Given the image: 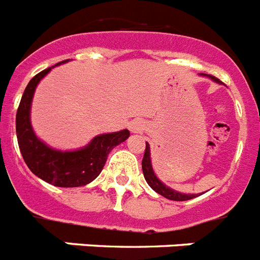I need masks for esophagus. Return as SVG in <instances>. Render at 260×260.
Returning <instances> with one entry per match:
<instances>
[{
    "label": "esophagus",
    "instance_id": "1",
    "mask_svg": "<svg viewBox=\"0 0 260 260\" xmlns=\"http://www.w3.org/2000/svg\"><path fill=\"white\" fill-rule=\"evenodd\" d=\"M128 128H130V132L134 133V134L143 133V130H145V123L142 121H139V119H137V121H133L132 123H130Z\"/></svg>",
    "mask_w": 260,
    "mask_h": 260
}]
</instances>
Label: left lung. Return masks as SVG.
I'll return each instance as SVG.
<instances>
[{
	"label": "left lung",
	"instance_id": "obj_1",
	"mask_svg": "<svg viewBox=\"0 0 260 260\" xmlns=\"http://www.w3.org/2000/svg\"><path fill=\"white\" fill-rule=\"evenodd\" d=\"M203 76L209 77L210 80H213L214 83L221 84L217 77L210 76V75H205V73H201ZM142 170H143V176H145L146 181L152 189L156 192V193L161 194L163 197L168 200H174V201H187V200L194 199V197L200 196V194H192V193H181V192H177V190L172 189L168 185L163 183L161 180H159V177L155 175L154 168H152L151 164V152H150V145L146 142V150L145 155H143V160H142Z\"/></svg>",
	"mask_w": 260,
	"mask_h": 260
}]
</instances>
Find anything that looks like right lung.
Listing matches in <instances>:
<instances>
[{"label": "right lung", "instance_id": "obj_1", "mask_svg": "<svg viewBox=\"0 0 260 260\" xmlns=\"http://www.w3.org/2000/svg\"><path fill=\"white\" fill-rule=\"evenodd\" d=\"M67 61H60L56 66ZM56 66L38 73L26 86L15 118L17 139L24 163L35 176L55 187H83L101 174L109 152L125 142L130 132L125 128L117 133L96 135L86 146L71 151L52 148L38 138L31 126V104L38 84Z\"/></svg>", "mask_w": 260, "mask_h": 260}]
</instances>
